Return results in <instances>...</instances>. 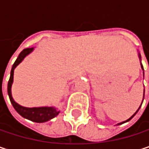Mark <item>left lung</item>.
I'll use <instances>...</instances> for the list:
<instances>
[{"mask_svg":"<svg viewBox=\"0 0 149 149\" xmlns=\"http://www.w3.org/2000/svg\"><path fill=\"white\" fill-rule=\"evenodd\" d=\"M138 57H139V59H140V61H141V69L143 70V66H142V64H141V54H140V52H138ZM144 71V70H143ZM143 76H144V72H143ZM144 94H145V89H144V91H143V99H144ZM143 99H142V102H143ZM141 104H142V103L141 104ZM141 106L139 107V109L135 111V113H134V115L132 116H130L128 120H126V121H124V122H122V123H118V124H116V125H120V124H123V123H127V122H129V121H130L133 117H134V116H135V114L138 112V110L140 109V108H141Z\"/></svg>","mask_w":149,"mask_h":149,"instance_id":"left-lung-1","label":"left lung"}]
</instances>
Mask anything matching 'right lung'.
<instances>
[{"instance_id": "right-lung-1", "label": "right lung", "mask_w": 149, "mask_h": 149, "mask_svg": "<svg viewBox=\"0 0 149 149\" xmlns=\"http://www.w3.org/2000/svg\"><path fill=\"white\" fill-rule=\"evenodd\" d=\"M34 50V47L32 48H26L24 49L18 56L17 59L15 60V64L13 65L12 70H11V73H10V78L8 84V94L10 99V102L13 105V107L15 108V109L24 118L28 119L32 122L34 123H45L52 118H54L55 116H57L59 114V110H58L55 107H48V106H44V107H33V108H28V107H24L21 106L19 104H17L14 100L13 97H12V84L14 82V72L15 69L17 67V65H19L22 60L27 56L29 55Z\"/></svg>"}]
</instances>
